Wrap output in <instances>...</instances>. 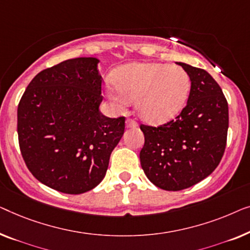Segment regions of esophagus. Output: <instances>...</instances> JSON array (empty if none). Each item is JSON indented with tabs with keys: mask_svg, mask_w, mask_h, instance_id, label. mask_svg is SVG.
<instances>
[{
	"mask_svg": "<svg viewBox=\"0 0 250 250\" xmlns=\"http://www.w3.org/2000/svg\"><path fill=\"white\" fill-rule=\"evenodd\" d=\"M125 126H126V128H136L137 122L131 120V119H126V120H125Z\"/></svg>",
	"mask_w": 250,
	"mask_h": 250,
	"instance_id": "34e87169",
	"label": "esophagus"
}]
</instances>
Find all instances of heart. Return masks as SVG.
<instances>
[{"instance_id": "heart-1", "label": "heart", "mask_w": 250, "mask_h": 250, "mask_svg": "<svg viewBox=\"0 0 250 250\" xmlns=\"http://www.w3.org/2000/svg\"><path fill=\"white\" fill-rule=\"evenodd\" d=\"M105 94L113 106L124 110L136 101L138 115L152 125L172 120L184 110L190 91V78L179 65L135 62L122 65Z\"/></svg>"}]
</instances>
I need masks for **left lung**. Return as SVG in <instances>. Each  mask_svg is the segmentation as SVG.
I'll list each match as a JSON object with an SVG mask.
<instances>
[{
    "mask_svg": "<svg viewBox=\"0 0 250 250\" xmlns=\"http://www.w3.org/2000/svg\"><path fill=\"white\" fill-rule=\"evenodd\" d=\"M190 78V93L181 113L160 126L140 125L145 144L140 164L161 189L178 191L212 173L227 146L229 107L213 77L204 69L178 62Z\"/></svg>",
    "mask_w": 250,
    "mask_h": 250,
    "instance_id": "8db88e82",
    "label": "left lung"
}]
</instances>
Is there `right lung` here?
Segmentation results:
<instances>
[{
    "mask_svg": "<svg viewBox=\"0 0 250 250\" xmlns=\"http://www.w3.org/2000/svg\"><path fill=\"white\" fill-rule=\"evenodd\" d=\"M98 62L77 58L43 70L18 105L19 146L28 170L64 194H83L103 180L125 132V117L100 112Z\"/></svg>",
    "mask_w": 250,
    "mask_h": 250,
    "instance_id": "right-lung-1",
    "label": "right lung"
}]
</instances>
